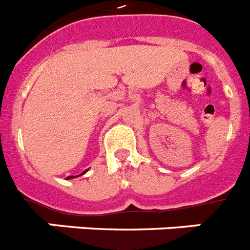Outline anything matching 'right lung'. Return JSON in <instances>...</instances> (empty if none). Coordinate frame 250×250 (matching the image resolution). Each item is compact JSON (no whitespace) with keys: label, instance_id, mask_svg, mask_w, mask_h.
I'll use <instances>...</instances> for the list:
<instances>
[{"label":"right lung","instance_id":"add662e5","mask_svg":"<svg viewBox=\"0 0 250 250\" xmlns=\"http://www.w3.org/2000/svg\"><path fill=\"white\" fill-rule=\"evenodd\" d=\"M83 173H84V172H83ZM83 173H82V175H83ZM70 177H71V176H69V177H68V179H70Z\"/></svg>","mask_w":250,"mask_h":250}]
</instances>
